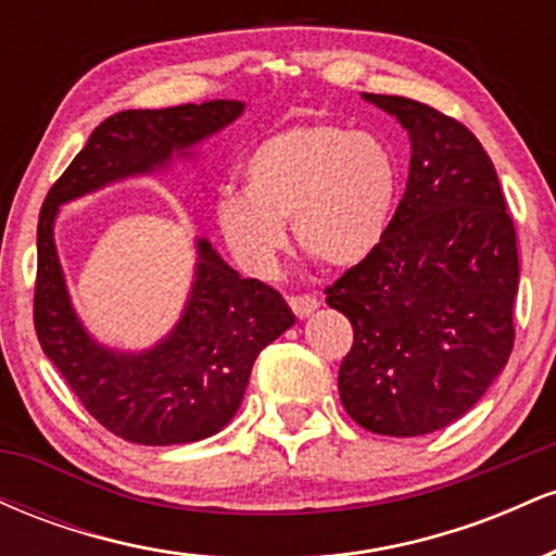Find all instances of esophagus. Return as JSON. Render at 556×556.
<instances>
[{
  "instance_id": "1",
  "label": "esophagus",
  "mask_w": 556,
  "mask_h": 556,
  "mask_svg": "<svg viewBox=\"0 0 556 556\" xmlns=\"http://www.w3.org/2000/svg\"><path fill=\"white\" fill-rule=\"evenodd\" d=\"M287 303H290L292 314L298 318H308L318 308V300L314 295H290Z\"/></svg>"
}]
</instances>
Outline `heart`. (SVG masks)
<instances>
[{
    "label": "heart",
    "mask_w": 556,
    "mask_h": 556,
    "mask_svg": "<svg viewBox=\"0 0 556 556\" xmlns=\"http://www.w3.org/2000/svg\"><path fill=\"white\" fill-rule=\"evenodd\" d=\"M245 190L216 198V227L232 256L266 274L290 222L298 248L350 269L381 245L397 212L402 172L392 146L337 123H303L258 140L242 162Z\"/></svg>",
    "instance_id": "obj_1"
}]
</instances>
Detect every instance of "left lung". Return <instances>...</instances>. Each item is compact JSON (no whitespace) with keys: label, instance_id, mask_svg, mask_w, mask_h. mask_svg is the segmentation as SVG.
Instances as JSON below:
<instances>
[{"label":"left lung","instance_id":"8db88e82","mask_svg":"<svg viewBox=\"0 0 556 556\" xmlns=\"http://www.w3.org/2000/svg\"><path fill=\"white\" fill-rule=\"evenodd\" d=\"M363 99L400 119L413 154L384 242L327 287L353 324L340 400L366 431L420 437L465 416L507 366L518 238L468 127L405 96Z\"/></svg>","mask_w":556,"mask_h":556}]
</instances>
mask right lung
Returning a JSON list of instances; mask_svg holds the SVG:
<instances>
[{"label": "right lung", "instance_id": "add662e5", "mask_svg": "<svg viewBox=\"0 0 556 556\" xmlns=\"http://www.w3.org/2000/svg\"><path fill=\"white\" fill-rule=\"evenodd\" d=\"M242 101L216 99L106 117L47 193L38 214L34 324L41 350L91 416L132 444H188L219 433L238 413L266 344L295 324L269 285L242 279L198 240L195 279L175 329L143 353H119L88 334L70 303L54 245L56 208L104 185L164 169L172 154L240 117Z\"/></svg>", "mask_w": 556, "mask_h": 556}]
</instances>
